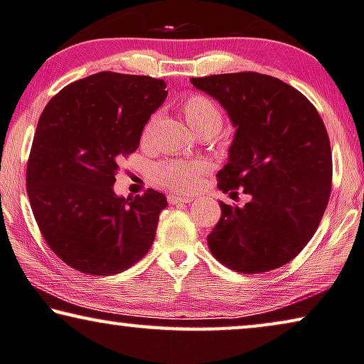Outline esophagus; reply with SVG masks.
<instances>
[{
  "label": "esophagus",
  "instance_id": "esophagus-1",
  "mask_svg": "<svg viewBox=\"0 0 364 364\" xmlns=\"http://www.w3.org/2000/svg\"><path fill=\"white\" fill-rule=\"evenodd\" d=\"M168 203H170V204L191 203V198H189V196H178V194H170V196H168Z\"/></svg>",
  "mask_w": 364,
  "mask_h": 364
}]
</instances>
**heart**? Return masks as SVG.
I'll use <instances>...</instances> for the list:
<instances>
[{
	"mask_svg": "<svg viewBox=\"0 0 364 364\" xmlns=\"http://www.w3.org/2000/svg\"><path fill=\"white\" fill-rule=\"evenodd\" d=\"M180 111L191 129L200 137L203 135L213 137L219 132L224 122V114L219 105L209 96L200 93H191L184 97L180 102ZM151 124L154 121H150L144 129V140L150 135ZM209 170L210 164L208 160H168L154 166L151 180L170 191L191 193L198 188L200 178Z\"/></svg>",
	"mask_w": 364,
	"mask_h": 364,
	"instance_id": "obj_1",
	"label": "heart"
}]
</instances>
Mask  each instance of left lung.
I'll use <instances>...</instances> for the list:
<instances>
[{"label":"left lung","instance_id":"obj_1","mask_svg":"<svg viewBox=\"0 0 364 364\" xmlns=\"http://www.w3.org/2000/svg\"><path fill=\"white\" fill-rule=\"evenodd\" d=\"M227 111L235 135L217 173L224 193L243 189V208L220 200L210 253L240 273L289 263L316 234L332 189V150L311 101L284 81L255 72L191 78Z\"/></svg>","mask_w":364,"mask_h":364}]
</instances>
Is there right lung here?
<instances>
[{"label": "right lung", "instance_id": "obj_1", "mask_svg": "<svg viewBox=\"0 0 364 364\" xmlns=\"http://www.w3.org/2000/svg\"><path fill=\"white\" fill-rule=\"evenodd\" d=\"M165 88L164 80L101 72L65 86L41 114L27 196L47 245L81 273H121L154 243L165 194L122 198L112 186Z\"/></svg>", "mask_w": 364, "mask_h": 364}]
</instances>
